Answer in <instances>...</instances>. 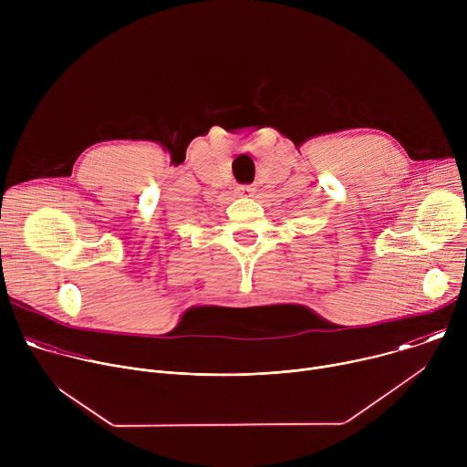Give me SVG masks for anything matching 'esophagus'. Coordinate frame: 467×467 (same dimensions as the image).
<instances>
[{"label":"esophagus","mask_w":467,"mask_h":467,"mask_svg":"<svg viewBox=\"0 0 467 467\" xmlns=\"http://www.w3.org/2000/svg\"><path fill=\"white\" fill-rule=\"evenodd\" d=\"M238 190H240V195H244V197H251L253 192H254L253 186H240Z\"/></svg>","instance_id":"34e87169"}]
</instances>
